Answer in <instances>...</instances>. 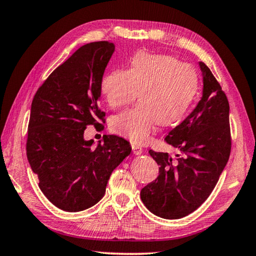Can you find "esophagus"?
<instances>
[{"label": "esophagus", "instance_id": "obj_1", "mask_svg": "<svg viewBox=\"0 0 256 256\" xmlns=\"http://www.w3.org/2000/svg\"><path fill=\"white\" fill-rule=\"evenodd\" d=\"M132 151H133V154H136V156H138V154H142V148H141V146H138L132 144Z\"/></svg>", "mask_w": 256, "mask_h": 256}]
</instances>
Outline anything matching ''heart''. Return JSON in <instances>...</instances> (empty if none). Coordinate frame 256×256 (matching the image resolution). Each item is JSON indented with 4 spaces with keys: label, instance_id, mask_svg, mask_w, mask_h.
I'll use <instances>...</instances> for the list:
<instances>
[{
    "label": "heart",
    "instance_id": "heart-1",
    "mask_svg": "<svg viewBox=\"0 0 256 256\" xmlns=\"http://www.w3.org/2000/svg\"><path fill=\"white\" fill-rule=\"evenodd\" d=\"M198 88L192 66L170 55L138 52L126 71L112 70L102 80V94L112 110L132 102L138 90L140 102L110 120L112 131L133 144H144L159 122L168 125L188 110Z\"/></svg>",
    "mask_w": 256,
    "mask_h": 256
}]
</instances>
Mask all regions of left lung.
Returning a JSON list of instances; mask_svg holds the SVG:
<instances>
[{
    "label": "left lung",
    "mask_w": 256,
    "mask_h": 256,
    "mask_svg": "<svg viewBox=\"0 0 256 256\" xmlns=\"http://www.w3.org/2000/svg\"><path fill=\"white\" fill-rule=\"evenodd\" d=\"M202 97L196 107L164 141L180 150L172 159L167 152L149 154L159 164L154 182L141 190V200L154 214L180 219L192 214L214 190L232 149L229 104L210 68L198 62Z\"/></svg>",
    "instance_id": "8db88e82"
}]
</instances>
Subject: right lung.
<instances>
[{
    "mask_svg": "<svg viewBox=\"0 0 256 256\" xmlns=\"http://www.w3.org/2000/svg\"><path fill=\"white\" fill-rule=\"evenodd\" d=\"M115 50L110 42L84 45L50 73L32 102L27 158L44 196L58 209L78 212L105 196L108 180L131 154L130 142L105 136L92 148L90 124L102 125V80Z\"/></svg>",
    "mask_w": 256,
    "mask_h": 256,
    "instance_id": "1",
    "label": "right lung"
}]
</instances>
